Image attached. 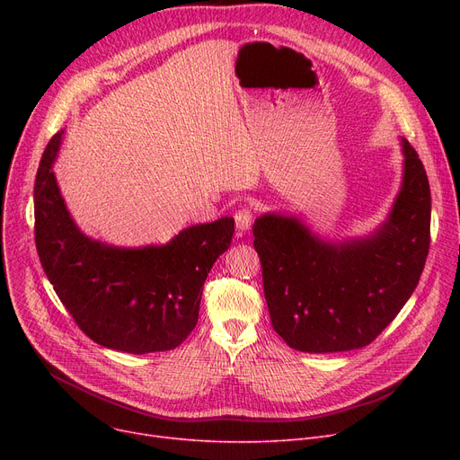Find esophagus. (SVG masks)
Returning <instances> with one entry per match:
<instances>
[{"mask_svg":"<svg viewBox=\"0 0 460 460\" xmlns=\"http://www.w3.org/2000/svg\"><path fill=\"white\" fill-rule=\"evenodd\" d=\"M253 216H255V210L252 205H246V207H240L236 212H234V222H236V227L238 231L246 233L252 224H253Z\"/></svg>","mask_w":460,"mask_h":460,"instance_id":"1","label":"esophagus"}]
</instances>
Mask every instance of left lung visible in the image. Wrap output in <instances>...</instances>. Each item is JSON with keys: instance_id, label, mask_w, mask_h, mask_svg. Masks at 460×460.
<instances>
[{"instance_id": "left-lung-1", "label": "left lung", "mask_w": 460, "mask_h": 460, "mask_svg": "<svg viewBox=\"0 0 460 460\" xmlns=\"http://www.w3.org/2000/svg\"><path fill=\"white\" fill-rule=\"evenodd\" d=\"M402 143L404 177L375 234L332 244L296 217L253 224L270 321L302 352H343L373 343L421 278L430 244V188L416 149Z\"/></svg>"}]
</instances>
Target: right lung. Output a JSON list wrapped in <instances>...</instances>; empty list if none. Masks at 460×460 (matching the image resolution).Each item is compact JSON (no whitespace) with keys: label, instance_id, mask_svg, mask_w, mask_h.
<instances>
[{"label":"right lung","instance_id":"1","mask_svg":"<svg viewBox=\"0 0 460 460\" xmlns=\"http://www.w3.org/2000/svg\"><path fill=\"white\" fill-rule=\"evenodd\" d=\"M58 132L35 179V244L66 311L106 349L149 354L179 347L196 328L203 283L229 246L233 217L191 226L165 246L113 248L87 238L65 207L52 165Z\"/></svg>","mask_w":460,"mask_h":460}]
</instances>
